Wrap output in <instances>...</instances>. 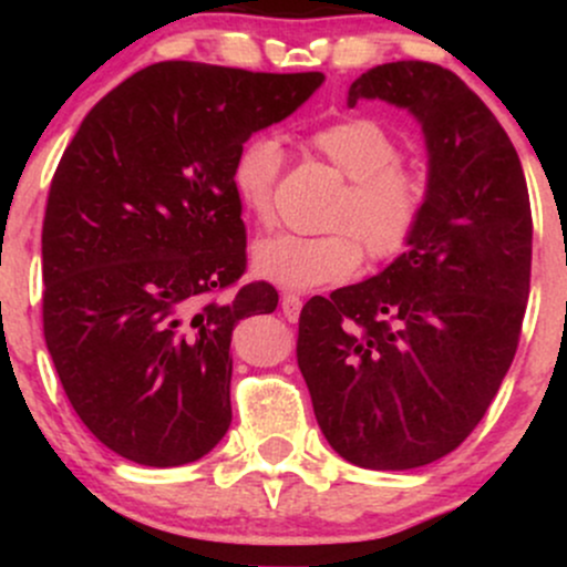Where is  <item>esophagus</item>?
<instances>
[{"instance_id": "34e87169", "label": "esophagus", "mask_w": 567, "mask_h": 567, "mask_svg": "<svg viewBox=\"0 0 567 567\" xmlns=\"http://www.w3.org/2000/svg\"><path fill=\"white\" fill-rule=\"evenodd\" d=\"M279 306H282V315H285V320H288V322H296L298 317H301L303 301L296 296V292H285V296L279 298Z\"/></svg>"}]
</instances>
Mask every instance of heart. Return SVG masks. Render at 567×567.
Here are the masks:
<instances>
[{
    "label": "heart",
    "instance_id": "1",
    "mask_svg": "<svg viewBox=\"0 0 567 567\" xmlns=\"http://www.w3.org/2000/svg\"><path fill=\"white\" fill-rule=\"evenodd\" d=\"M306 141L349 184L333 213L341 229L317 237L279 231L252 247V271L285 290H311L354 277L365 261L360 236L375 261L400 256L424 218L429 197L426 175L400 159V141L373 116H341L311 130ZM279 167L282 146L271 135L247 141L234 157L231 188L252 218H271Z\"/></svg>",
    "mask_w": 567,
    "mask_h": 567
}]
</instances>
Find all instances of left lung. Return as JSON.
I'll return each mask as SVG.
<instances>
[{"label": "left lung", "instance_id": "left-lung-1", "mask_svg": "<svg viewBox=\"0 0 567 567\" xmlns=\"http://www.w3.org/2000/svg\"><path fill=\"white\" fill-rule=\"evenodd\" d=\"M362 97L421 122L424 218L381 275L303 306L296 354L341 458L415 470L470 437L512 365L530 292V199L509 135L453 71L383 63L351 82L349 106Z\"/></svg>", "mask_w": 567, "mask_h": 567}]
</instances>
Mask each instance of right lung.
Returning a JSON list of instances; mask_svg holds the SVG:
<instances>
[{"label": "right lung", "mask_w": 567, "mask_h": 567, "mask_svg": "<svg viewBox=\"0 0 567 567\" xmlns=\"http://www.w3.org/2000/svg\"><path fill=\"white\" fill-rule=\"evenodd\" d=\"M324 82L320 71L162 61L84 116L50 184L42 320L82 424L143 466H184L231 424V333L277 309L243 285V205L231 162Z\"/></svg>", "instance_id": "add662e5"}]
</instances>
